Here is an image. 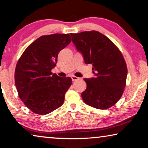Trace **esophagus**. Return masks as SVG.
I'll list each match as a JSON object with an SVG mask.
<instances>
[{
    "mask_svg": "<svg viewBox=\"0 0 148 148\" xmlns=\"http://www.w3.org/2000/svg\"><path fill=\"white\" fill-rule=\"evenodd\" d=\"M71 79L73 81H76L77 80H78L79 78L77 77H75V76H71Z\"/></svg>",
    "mask_w": 148,
    "mask_h": 148,
    "instance_id": "obj_1",
    "label": "esophagus"
}]
</instances>
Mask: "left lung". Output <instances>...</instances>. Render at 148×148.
<instances>
[{"label":"left lung","instance_id":"1","mask_svg":"<svg viewBox=\"0 0 148 148\" xmlns=\"http://www.w3.org/2000/svg\"><path fill=\"white\" fill-rule=\"evenodd\" d=\"M86 64H92L95 78L84 79L86 89L81 94L84 103L99 110L108 109L119 100L126 86L127 66L114 43L97 31L70 33Z\"/></svg>","mask_w":148,"mask_h":148}]
</instances>
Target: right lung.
<instances>
[{
    "label": "right lung",
    "mask_w": 148,
    "mask_h": 148,
    "mask_svg": "<svg viewBox=\"0 0 148 148\" xmlns=\"http://www.w3.org/2000/svg\"><path fill=\"white\" fill-rule=\"evenodd\" d=\"M71 42L69 34L41 36L28 46L16 64L19 97L32 112L43 115L60 108L72 84L70 77L53 74L59 52Z\"/></svg>",
    "instance_id": "obj_1"
}]
</instances>
